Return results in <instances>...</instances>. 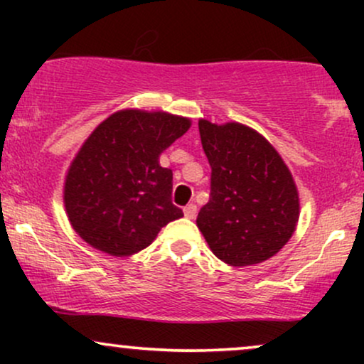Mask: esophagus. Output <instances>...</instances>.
<instances>
[{
	"label": "esophagus",
	"mask_w": 364,
	"mask_h": 364,
	"mask_svg": "<svg viewBox=\"0 0 364 364\" xmlns=\"http://www.w3.org/2000/svg\"><path fill=\"white\" fill-rule=\"evenodd\" d=\"M185 217L186 219H195V215H196V205L195 203H188V205L185 207Z\"/></svg>",
	"instance_id": "1"
}]
</instances>
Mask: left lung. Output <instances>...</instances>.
Instances as JSON below:
<instances>
[{
    "label": "left lung",
    "instance_id": "obj_1",
    "mask_svg": "<svg viewBox=\"0 0 364 364\" xmlns=\"http://www.w3.org/2000/svg\"><path fill=\"white\" fill-rule=\"evenodd\" d=\"M212 168L210 198L196 225L217 258L232 267L269 260L289 241L299 217L291 171L260 133L240 123L198 121Z\"/></svg>",
    "mask_w": 364,
    "mask_h": 364
}]
</instances>
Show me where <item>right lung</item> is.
Masks as SVG:
<instances>
[{"label": "right lung", "mask_w": 364, "mask_h": 364, "mask_svg": "<svg viewBox=\"0 0 364 364\" xmlns=\"http://www.w3.org/2000/svg\"><path fill=\"white\" fill-rule=\"evenodd\" d=\"M190 119L124 109L104 119L78 150L65 181V208L78 236L112 257L156 240L183 210L171 200L173 171L159 156L183 136Z\"/></svg>", "instance_id": "obj_1"}]
</instances>
